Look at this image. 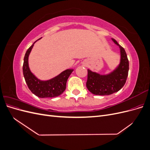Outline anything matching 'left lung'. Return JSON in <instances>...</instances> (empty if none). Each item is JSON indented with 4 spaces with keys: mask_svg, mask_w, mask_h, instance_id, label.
<instances>
[{
    "mask_svg": "<svg viewBox=\"0 0 150 150\" xmlns=\"http://www.w3.org/2000/svg\"><path fill=\"white\" fill-rule=\"evenodd\" d=\"M111 39L120 49V62L115 69L107 74H100L88 69L86 87L95 95L104 96L117 92L124 86L128 75L129 61L125 50L115 39Z\"/></svg>",
    "mask_w": 150,
    "mask_h": 150,
    "instance_id": "1",
    "label": "left lung"
}]
</instances>
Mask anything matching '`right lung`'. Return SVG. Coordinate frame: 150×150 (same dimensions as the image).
Segmentation results:
<instances>
[{"label":"right lung","instance_id":"add662e5","mask_svg":"<svg viewBox=\"0 0 150 150\" xmlns=\"http://www.w3.org/2000/svg\"><path fill=\"white\" fill-rule=\"evenodd\" d=\"M38 40L36 41H38ZM36 41L28 49L24 56L22 69H23V74L25 83L30 91L39 98L57 97L65 91L67 79L74 69H66L59 75L49 80L42 81L38 79L30 71L29 66V54Z\"/></svg>","mask_w":150,"mask_h":150}]
</instances>
